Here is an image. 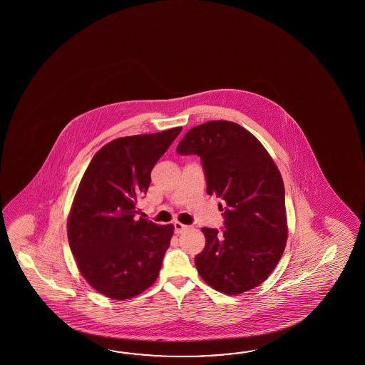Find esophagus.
<instances>
[{
    "instance_id": "1",
    "label": "esophagus",
    "mask_w": 365,
    "mask_h": 365,
    "mask_svg": "<svg viewBox=\"0 0 365 365\" xmlns=\"http://www.w3.org/2000/svg\"><path fill=\"white\" fill-rule=\"evenodd\" d=\"M173 227H175V233H178V235L185 232L186 230H187V225H181L180 222H175Z\"/></svg>"
}]
</instances>
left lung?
Segmentation results:
<instances>
[{
  "instance_id": "8db88e82",
  "label": "left lung",
  "mask_w": 365,
  "mask_h": 365,
  "mask_svg": "<svg viewBox=\"0 0 365 365\" xmlns=\"http://www.w3.org/2000/svg\"><path fill=\"white\" fill-rule=\"evenodd\" d=\"M176 151L201 158L207 193L225 201V228H202L206 245L194 258L202 279L228 295L259 286L287 241L284 185L272 156L247 129L222 120L194 126Z\"/></svg>"
}]
</instances>
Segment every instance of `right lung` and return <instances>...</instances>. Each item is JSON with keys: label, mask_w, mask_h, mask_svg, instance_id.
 I'll use <instances>...</instances> for the list:
<instances>
[{"label": "right lung", "mask_w": 365, "mask_h": 365, "mask_svg": "<svg viewBox=\"0 0 365 365\" xmlns=\"http://www.w3.org/2000/svg\"><path fill=\"white\" fill-rule=\"evenodd\" d=\"M181 128L117 138L93 155L78 186L68 239L79 272L107 297L125 300L155 282L173 225L135 217L156 162Z\"/></svg>", "instance_id": "right-lung-1"}]
</instances>
